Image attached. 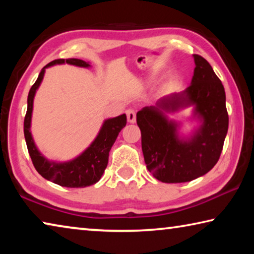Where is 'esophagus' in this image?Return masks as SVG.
<instances>
[{
    "mask_svg": "<svg viewBox=\"0 0 254 254\" xmlns=\"http://www.w3.org/2000/svg\"><path fill=\"white\" fill-rule=\"evenodd\" d=\"M127 122L128 123H135L136 115H135V111L134 110H133V109L127 110Z\"/></svg>",
    "mask_w": 254,
    "mask_h": 254,
    "instance_id": "esophagus-1",
    "label": "esophagus"
}]
</instances>
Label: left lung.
<instances>
[{
    "instance_id": "1",
    "label": "left lung",
    "mask_w": 254,
    "mask_h": 254,
    "mask_svg": "<svg viewBox=\"0 0 254 254\" xmlns=\"http://www.w3.org/2000/svg\"><path fill=\"white\" fill-rule=\"evenodd\" d=\"M195 62L190 85L180 93L163 96L136 113L147 168L167 184L186 183L201 177L216 165L229 128L224 86L208 62L192 55ZM192 107L189 132L168 118Z\"/></svg>"
}]
</instances>
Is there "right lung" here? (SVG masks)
<instances>
[{
	"mask_svg": "<svg viewBox=\"0 0 254 254\" xmlns=\"http://www.w3.org/2000/svg\"><path fill=\"white\" fill-rule=\"evenodd\" d=\"M72 65L81 68H91V64L81 59H57L42 68L36 83L30 89L28 95V109L24 118V137L28 151L36 170L45 179L63 187L83 188L96 184L104 174L109 162V153L115 140L127 124V115L104 120L95 139L78 156L68 161L49 160L38 149L31 133V120L33 112V101L38 88L44 79L46 69L56 65Z\"/></svg>",
	"mask_w": 254,
	"mask_h": 254,
	"instance_id": "right-lung-1",
	"label": "right lung"
}]
</instances>
